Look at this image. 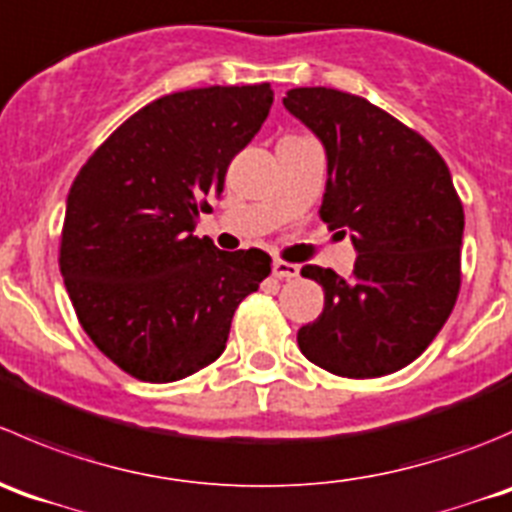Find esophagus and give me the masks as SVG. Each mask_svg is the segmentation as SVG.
I'll return each mask as SVG.
<instances>
[{
    "mask_svg": "<svg viewBox=\"0 0 512 512\" xmlns=\"http://www.w3.org/2000/svg\"><path fill=\"white\" fill-rule=\"evenodd\" d=\"M298 273H301V268H298L296 263L273 261V276L276 278H286V281H291V278H296Z\"/></svg>",
    "mask_w": 512,
    "mask_h": 512,
    "instance_id": "34e87169",
    "label": "esophagus"
}]
</instances>
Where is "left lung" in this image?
I'll return each instance as SVG.
<instances>
[{
    "label": "left lung",
    "mask_w": 512,
    "mask_h": 512,
    "mask_svg": "<svg viewBox=\"0 0 512 512\" xmlns=\"http://www.w3.org/2000/svg\"><path fill=\"white\" fill-rule=\"evenodd\" d=\"M283 106L316 134L328 164L321 219L351 236L353 278L303 266L323 313L298 328L303 356L328 373L378 378L416 361L460 288L465 216L438 151L363 96L326 86L286 91Z\"/></svg>",
    "instance_id": "8db88e82"
}]
</instances>
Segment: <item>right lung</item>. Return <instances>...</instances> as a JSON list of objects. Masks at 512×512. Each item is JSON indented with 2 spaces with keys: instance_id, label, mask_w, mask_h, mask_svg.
Here are the masks:
<instances>
[{
  "instance_id": "add662e5",
  "label": "right lung",
  "mask_w": 512,
  "mask_h": 512,
  "mask_svg": "<svg viewBox=\"0 0 512 512\" xmlns=\"http://www.w3.org/2000/svg\"><path fill=\"white\" fill-rule=\"evenodd\" d=\"M271 104L268 84L161 96L94 151L69 189L64 286L96 348L139 381H181L214 363L239 303L271 273L261 249L219 251L194 236L200 204L219 199Z\"/></svg>"
}]
</instances>
